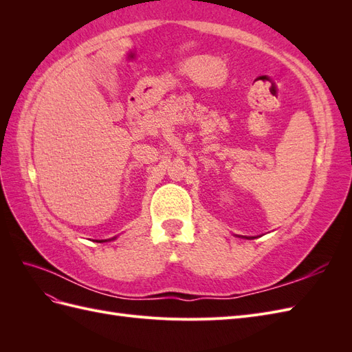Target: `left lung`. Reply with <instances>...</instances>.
Here are the masks:
<instances>
[{"label": "left lung", "mask_w": 352, "mask_h": 352, "mask_svg": "<svg viewBox=\"0 0 352 352\" xmlns=\"http://www.w3.org/2000/svg\"><path fill=\"white\" fill-rule=\"evenodd\" d=\"M238 238H243V239H254L255 236H241V235H236Z\"/></svg>", "instance_id": "8db88e82"}]
</instances>
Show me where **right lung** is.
I'll list each match as a JSON object with an SVG mask.
<instances>
[{
	"mask_svg": "<svg viewBox=\"0 0 352 352\" xmlns=\"http://www.w3.org/2000/svg\"><path fill=\"white\" fill-rule=\"evenodd\" d=\"M117 236H114V238H111V239H97L95 242H100V243H102V242H109V241H114Z\"/></svg>",
	"mask_w": 352,
	"mask_h": 352,
	"instance_id": "right-lung-1",
	"label": "right lung"
}]
</instances>
